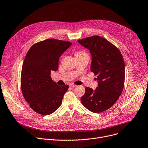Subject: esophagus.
Masks as SVG:
<instances>
[{"mask_svg":"<svg viewBox=\"0 0 148 148\" xmlns=\"http://www.w3.org/2000/svg\"><path fill=\"white\" fill-rule=\"evenodd\" d=\"M70 86L72 87V88H75V87L77 86V85H75V84H71L70 85Z\"/></svg>","mask_w":148,"mask_h":148,"instance_id":"1","label":"esophagus"}]
</instances>
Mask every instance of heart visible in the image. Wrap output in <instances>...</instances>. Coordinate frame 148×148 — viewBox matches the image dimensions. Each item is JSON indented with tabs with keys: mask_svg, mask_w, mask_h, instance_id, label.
Segmentation results:
<instances>
[{
	"mask_svg": "<svg viewBox=\"0 0 148 148\" xmlns=\"http://www.w3.org/2000/svg\"><path fill=\"white\" fill-rule=\"evenodd\" d=\"M76 54H85V53L84 51H79V52H77Z\"/></svg>",
	"mask_w": 148,
	"mask_h": 148,
	"instance_id": "b5f03b06",
	"label": "heart"
}]
</instances>
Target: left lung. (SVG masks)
Instances as JSON below:
<instances>
[{"label":"left lung","mask_w":148,"mask_h":148,"mask_svg":"<svg viewBox=\"0 0 148 148\" xmlns=\"http://www.w3.org/2000/svg\"><path fill=\"white\" fill-rule=\"evenodd\" d=\"M92 56L90 71L97 75L98 86L94 90L86 87L81 97L83 106L95 113L111 108L122 93L125 79V65L120 51L106 38L94 36L78 40Z\"/></svg>","instance_id":"8db88e82"}]
</instances>
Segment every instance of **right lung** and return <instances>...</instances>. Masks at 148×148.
Wrapping results in <instances>:
<instances>
[{
	"label": "right lung",
	"instance_id": "right-lung-1",
	"mask_svg": "<svg viewBox=\"0 0 148 148\" xmlns=\"http://www.w3.org/2000/svg\"><path fill=\"white\" fill-rule=\"evenodd\" d=\"M71 45L69 41L47 39L32 45L26 54L21 75L22 93L40 114L49 115L62 104L69 86L58 85L50 75L58 69L59 58Z\"/></svg>",
	"mask_w": 148,
	"mask_h": 148
}]
</instances>
